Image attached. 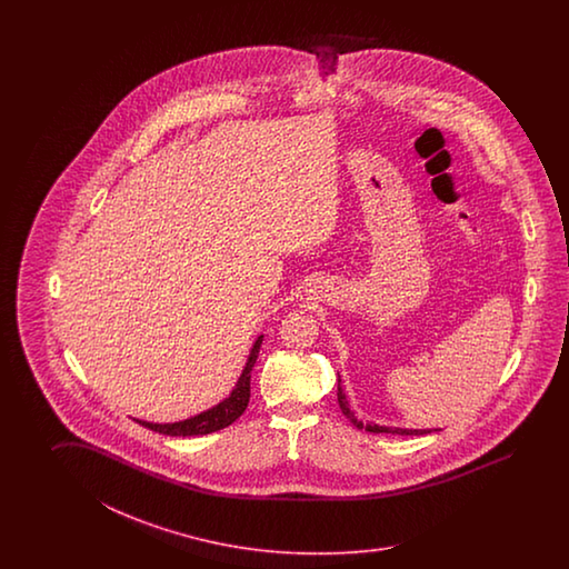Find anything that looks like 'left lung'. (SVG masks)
Returning a JSON list of instances; mask_svg holds the SVG:
<instances>
[{
  "label": "left lung",
  "instance_id": "obj_1",
  "mask_svg": "<svg viewBox=\"0 0 569 569\" xmlns=\"http://www.w3.org/2000/svg\"><path fill=\"white\" fill-rule=\"evenodd\" d=\"M338 402L339 409L341 412L350 419L351 423L356 425L358 429H366V431H370V433H392V436H427V433H433V431H441V429H407V427H387V425H378L372 423V421H368V423H362L353 411L350 409V402L346 399V395H343V388H341V378L338 380Z\"/></svg>",
  "mask_w": 569,
  "mask_h": 569
}]
</instances>
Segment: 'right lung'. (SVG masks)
<instances>
[{"instance_id": "1", "label": "right lung", "mask_w": 569, "mask_h": 569, "mask_svg": "<svg viewBox=\"0 0 569 569\" xmlns=\"http://www.w3.org/2000/svg\"><path fill=\"white\" fill-rule=\"evenodd\" d=\"M262 338L264 336L256 338L252 348H250V353H248V360H246V366H243L242 375H240L238 382H236V387L216 407L199 412L194 417H189L184 421H177V423H148V421H140V419H133V421L142 425V427L152 429V431H157V433L170 437L207 436V433H213V431H219V429L233 423L236 419L242 417V412L246 411V407L250 402V378H252V368H254L258 351H260V346H262Z\"/></svg>"}]
</instances>
